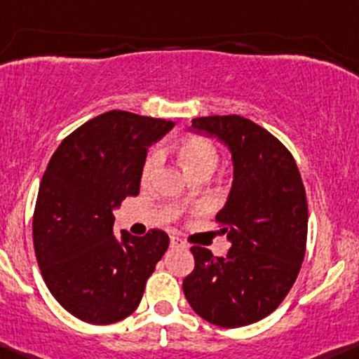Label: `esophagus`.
<instances>
[{"instance_id": "34e87169", "label": "esophagus", "mask_w": 359, "mask_h": 359, "mask_svg": "<svg viewBox=\"0 0 359 359\" xmlns=\"http://www.w3.org/2000/svg\"><path fill=\"white\" fill-rule=\"evenodd\" d=\"M183 243H181V240L178 236H171V247H181Z\"/></svg>"}]
</instances>
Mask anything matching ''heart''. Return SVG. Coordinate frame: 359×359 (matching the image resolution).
<instances>
[{"mask_svg":"<svg viewBox=\"0 0 359 359\" xmlns=\"http://www.w3.org/2000/svg\"><path fill=\"white\" fill-rule=\"evenodd\" d=\"M178 154L188 172L198 171V169H210V171H214V168L217 165V161H219V154H217L216 147L205 138L184 140L180 145ZM158 162H161V152L158 150L150 152L145 161V165H143V180L150 178L154 175Z\"/></svg>","mask_w":359,"mask_h":359,"instance_id":"obj_1","label":"heart"}]
</instances>
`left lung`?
<instances>
[{
    "label": "left lung",
    "instance_id": "8db88e82",
    "mask_svg": "<svg viewBox=\"0 0 359 359\" xmlns=\"http://www.w3.org/2000/svg\"><path fill=\"white\" fill-rule=\"evenodd\" d=\"M190 129L216 136L231 154V190L216 214L231 247L224 257L191 247L184 297L209 323L245 327L271 315L297 278L308 235L304 184L289 150L245 117H197Z\"/></svg>",
    "mask_w": 359,
    "mask_h": 359
}]
</instances>
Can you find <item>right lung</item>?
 Segmentation results:
<instances>
[{"mask_svg":"<svg viewBox=\"0 0 359 359\" xmlns=\"http://www.w3.org/2000/svg\"><path fill=\"white\" fill-rule=\"evenodd\" d=\"M172 128V121L110 110L51 155L32 219L36 259L58 304L86 323L131 315L168 250L161 230L114 235V209L138 195L149 147Z\"/></svg>","mask_w":359,"mask_h":359,"instance_id":"right-lung-1","label":"right lung"}]
</instances>
